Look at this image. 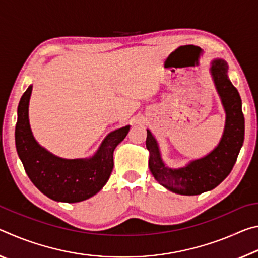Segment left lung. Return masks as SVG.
<instances>
[{
  "mask_svg": "<svg viewBox=\"0 0 258 258\" xmlns=\"http://www.w3.org/2000/svg\"><path fill=\"white\" fill-rule=\"evenodd\" d=\"M211 74L225 111V126L218 145L208 155L191 160L180 168H171L161 158L158 142L147 130L149 168L156 181L177 195L196 196L216 187L232 171L244 139L242 103L238 90L228 76L223 59H214Z\"/></svg>",
  "mask_w": 258,
  "mask_h": 258,
  "instance_id": "obj_1",
  "label": "left lung"
}]
</instances>
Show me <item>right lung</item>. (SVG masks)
<instances>
[{
	"instance_id": "1",
	"label": "right lung",
	"mask_w": 258,
	"mask_h": 258,
	"mask_svg": "<svg viewBox=\"0 0 258 258\" xmlns=\"http://www.w3.org/2000/svg\"><path fill=\"white\" fill-rule=\"evenodd\" d=\"M33 85L23 94L18 106L16 148L33 184L43 195L61 203H80L102 189L113 168V150L123 141L130 125L112 131L90 158L66 159L38 145L29 125L28 107Z\"/></svg>"
}]
</instances>
